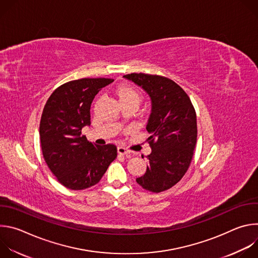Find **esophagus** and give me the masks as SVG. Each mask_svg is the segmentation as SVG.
<instances>
[{"label":"esophagus","mask_w":258,"mask_h":258,"mask_svg":"<svg viewBox=\"0 0 258 258\" xmlns=\"http://www.w3.org/2000/svg\"><path fill=\"white\" fill-rule=\"evenodd\" d=\"M117 152L120 155H127V154L131 153L130 150H127V149H125V148H123V147H120V146L117 147Z\"/></svg>","instance_id":"obj_1"}]
</instances>
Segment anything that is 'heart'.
Masks as SVG:
<instances>
[{"label": "heart", "instance_id": "heart-1", "mask_svg": "<svg viewBox=\"0 0 258 258\" xmlns=\"http://www.w3.org/2000/svg\"><path fill=\"white\" fill-rule=\"evenodd\" d=\"M117 95L119 98V101H136V102H140V95L139 93L131 88V87H126V86H122L117 90Z\"/></svg>", "mask_w": 258, "mask_h": 258}]
</instances>
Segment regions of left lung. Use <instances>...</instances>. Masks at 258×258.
<instances>
[{"mask_svg": "<svg viewBox=\"0 0 258 258\" xmlns=\"http://www.w3.org/2000/svg\"><path fill=\"white\" fill-rule=\"evenodd\" d=\"M143 89L151 101V113L146 130L151 154L149 165L136 180L144 189L165 191L188 170L197 142V119L190 98L173 81L159 77L131 73L123 76Z\"/></svg>", "mask_w": 258, "mask_h": 258, "instance_id": "left-lung-1", "label": "left lung"}]
</instances>
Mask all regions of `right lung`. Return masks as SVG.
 I'll return each instance as SVG.
<instances>
[{
    "label": "right lung",
    "instance_id": "1",
    "mask_svg": "<svg viewBox=\"0 0 258 258\" xmlns=\"http://www.w3.org/2000/svg\"><path fill=\"white\" fill-rule=\"evenodd\" d=\"M110 79H82L66 83L48 99L41 118L40 137L46 163L62 185L84 190L100 181L117 156L116 146H98L82 136L91 124V105Z\"/></svg>",
    "mask_w": 258,
    "mask_h": 258
}]
</instances>
